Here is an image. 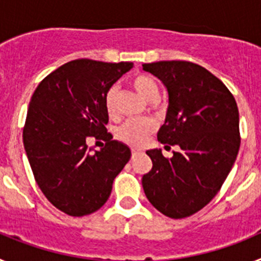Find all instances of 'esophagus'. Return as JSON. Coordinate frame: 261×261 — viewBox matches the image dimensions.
<instances>
[{
  "instance_id": "34e87169",
  "label": "esophagus",
  "mask_w": 261,
  "mask_h": 261,
  "mask_svg": "<svg viewBox=\"0 0 261 261\" xmlns=\"http://www.w3.org/2000/svg\"><path fill=\"white\" fill-rule=\"evenodd\" d=\"M141 154V150H137V149H133L132 150V158H136V156H138Z\"/></svg>"
}]
</instances>
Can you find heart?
Listing matches in <instances>:
<instances>
[{
    "mask_svg": "<svg viewBox=\"0 0 261 261\" xmlns=\"http://www.w3.org/2000/svg\"><path fill=\"white\" fill-rule=\"evenodd\" d=\"M132 86L142 98L149 103L158 102L159 99V87L153 78L147 77L145 74L136 75L132 80ZM117 89L111 87L108 90L105 99L106 111L110 116L115 114V106H116ZM155 124L151 120H140V121H128L123 126H120L116 136L120 141L125 142L130 146H142L149 138V136L154 132Z\"/></svg>",
    "mask_w": 261,
    "mask_h": 261,
    "instance_id": "1",
    "label": "heart"
}]
</instances>
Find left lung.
<instances>
[{
	"mask_svg": "<svg viewBox=\"0 0 261 261\" xmlns=\"http://www.w3.org/2000/svg\"><path fill=\"white\" fill-rule=\"evenodd\" d=\"M142 69L168 94L158 141L180 147L170 159L161 149L146 151L153 167L142 187L156 211L184 218L209 204L231 171L241 145L238 106L227 87L197 64L156 61Z\"/></svg>",
	"mask_w": 261,
	"mask_h": 261,
	"instance_id": "obj_1",
	"label": "left lung"
}]
</instances>
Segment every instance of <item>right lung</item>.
I'll use <instances>...</instances> for the list:
<instances>
[{"instance_id": "obj_1", "label": "right lung", "mask_w": 261, "mask_h": 261, "mask_svg": "<svg viewBox=\"0 0 261 261\" xmlns=\"http://www.w3.org/2000/svg\"><path fill=\"white\" fill-rule=\"evenodd\" d=\"M132 68V62L74 60L47 75L32 95L23 129L24 150L41 192L68 216L102 208L130 158V149L107 135L105 99ZM103 135L105 148L87 147V138Z\"/></svg>"}]
</instances>
